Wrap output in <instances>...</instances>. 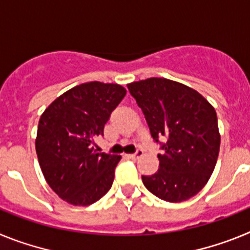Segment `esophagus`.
Here are the masks:
<instances>
[{"instance_id": "34e87169", "label": "esophagus", "mask_w": 250, "mask_h": 250, "mask_svg": "<svg viewBox=\"0 0 250 250\" xmlns=\"http://www.w3.org/2000/svg\"><path fill=\"white\" fill-rule=\"evenodd\" d=\"M143 154H144V151H143V150H141V149H138V150H136V152L131 154V155H130L129 158L132 159V160H136V159L140 158V156L143 155Z\"/></svg>"}]
</instances>
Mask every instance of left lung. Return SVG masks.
<instances>
[{
	"label": "left lung",
	"mask_w": 250,
	"mask_h": 250,
	"mask_svg": "<svg viewBox=\"0 0 250 250\" xmlns=\"http://www.w3.org/2000/svg\"><path fill=\"white\" fill-rule=\"evenodd\" d=\"M149 125L152 139L161 144L159 169L143 175L147 190L160 199L180 203L202 190L215 167L220 147L216 112L194 89L161 77L127 85Z\"/></svg>",
	"instance_id": "left-lung-1"
}]
</instances>
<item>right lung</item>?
Here are the masks:
<instances>
[{
    "mask_svg": "<svg viewBox=\"0 0 250 250\" xmlns=\"http://www.w3.org/2000/svg\"><path fill=\"white\" fill-rule=\"evenodd\" d=\"M126 90L118 83H81L51 103L39 121L36 152L46 182L72 205H90L111 188L121 156L96 152L94 139Z\"/></svg>",
    "mask_w": 250,
    "mask_h": 250,
    "instance_id": "obj_1",
    "label": "right lung"
}]
</instances>
